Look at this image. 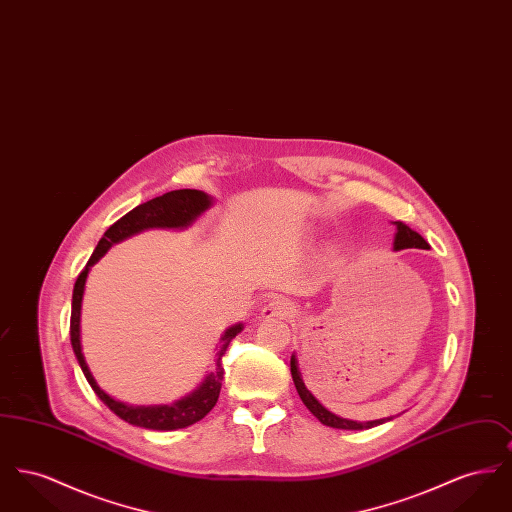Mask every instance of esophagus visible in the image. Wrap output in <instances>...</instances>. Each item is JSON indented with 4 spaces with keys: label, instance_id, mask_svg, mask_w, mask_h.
<instances>
[{
    "label": "esophagus",
    "instance_id": "obj_1",
    "mask_svg": "<svg viewBox=\"0 0 512 512\" xmlns=\"http://www.w3.org/2000/svg\"><path fill=\"white\" fill-rule=\"evenodd\" d=\"M295 309H293L292 303L288 299H272L268 301L267 305L263 307V318H290L293 317Z\"/></svg>",
    "mask_w": 512,
    "mask_h": 512
}]
</instances>
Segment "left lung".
I'll return each mask as SVG.
<instances>
[{
	"instance_id": "left-lung-1",
	"label": "left lung",
	"mask_w": 512,
	"mask_h": 512,
	"mask_svg": "<svg viewBox=\"0 0 512 512\" xmlns=\"http://www.w3.org/2000/svg\"><path fill=\"white\" fill-rule=\"evenodd\" d=\"M397 226V232H395V240H393V249H407V247H418V249H428L426 240L411 230L407 224L403 222H395ZM292 378L293 384H295V390L299 393L301 401L305 403V407L311 411V413L317 416L318 420L324 424V426H330V428H340V430H366V428H374L378 424H384L391 418H380V420H370V422H357V420H347V418H340L334 413H330L326 407H322L318 403L317 397L311 393V391L305 388V382L301 378V372H299V366H297V359L295 355H292Z\"/></svg>"
}]
</instances>
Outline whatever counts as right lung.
<instances>
[{
  "label": "right lung",
  "instance_id": "1",
  "mask_svg": "<svg viewBox=\"0 0 512 512\" xmlns=\"http://www.w3.org/2000/svg\"><path fill=\"white\" fill-rule=\"evenodd\" d=\"M213 205L211 195L199 190H174L167 194L159 195L155 199H149L146 203L134 207L128 211L122 219L117 220L107 228L103 238L99 240L96 251L92 253L88 265L78 274L76 284L73 290V311H71V343H73L74 355L76 361L82 368L88 384L92 390L96 391L99 399L122 418L128 424L147 428V430H178L192 426L197 420H201L205 414L209 413L217 401H219L220 386L224 378V368H222V357L234 340L244 324H234L230 326L222 338H220L219 351H217V361H215V370L205 376V380L199 384L197 390L192 391L190 395L182 397L180 401L172 405H153V407H132L113 399L101 390L98 382L94 380L90 368L84 361L82 355V345H80V309H82V295H84V286L90 267H94L99 259L107 253V249L113 244H119L122 240L147 230V228H186L194 222L203 211H207Z\"/></svg>",
  "mask_w": 512,
  "mask_h": 512
}]
</instances>
